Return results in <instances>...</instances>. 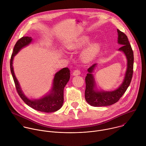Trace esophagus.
<instances>
[{
    "instance_id": "obj_1",
    "label": "esophagus",
    "mask_w": 146,
    "mask_h": 146,
    "mask_svg": "<svg viewBox=\"0 0 146 146\" xmlns=\"http://www.w3.org/2000/svg\"><path fill=\"white\" fill-rule=\"evenodd\" d=\"M80 74H81V72L78 69H76V70H74V72H73V76H78V75H80Z\"/></svg>"
}]
</instances>
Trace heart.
Returning a JSON list of instances; mask_svg holds the SVG:
<instances>
[{"mask_svg": "<svg viewBox=\"0 0 146 146\" xmlns=\"http://www.w3.org/2000/svg\"><path fill=\"white\" fill-rule=\"evenodd\" d=\"M91 38L88 36H84L81 37L78 41L73 45L74 48H81L89 44ZM102 47V43L100 41L95 42L89 45L82 53L81 59L85 62H89L93 61L98 55Z\"/></svg>", "mask_w": 146, "mask_h": 146, "instance_id": "obj_1", "label": "heart"}]
</instances>
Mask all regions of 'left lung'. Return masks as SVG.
Wrapping results in <instances>:
<instances>
[{
    "mask_svg": "<svg viewBox=\"0 0 146 146\" xmlns=\"http://www.w3.org/2000/svg\"><path fill=\"white\" fill-rule=\"evenodd\" d=\"M117 32L118 42L122 45L118 50L125 53L127 60V67L124 80L119 88L114 91H98L96 89V82L92 74L97 64L91 66L88 69V73L85 77V97L86 102L92 106H106L116 103L125 93L131 83L133 74V51L127 36L119 29H117Z\"/></svg>",
    "mask_w": 146,
    "mask_h": 146,
    "instance_id": "1",
    "label": "left lung"
}]
</instances>
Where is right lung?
<instances>
[{
    "mask_svg": "<svg viewBox=\"0 0 146 146\" xmlns=\"http://www.w3.org/2000/svg\"><path fill=\"white\" fill-rule=\"evenodd\" d=\"M32 40L31 37L23 36L15 45L10 60V69L17 92L23 101L33 109L45 113H52L59 110L64 103V89L70 79V70L62 68L57 72L53 81V86L49 94L38 100H29L23 93L19 83L15 77L12 66L14 56L21 49L29 45Z\"/></svg>",
    "mask_w": 146,
    "mask_h": 146,
    "instance_id": "1",
    "label": "right lung"
}]
</instances>
